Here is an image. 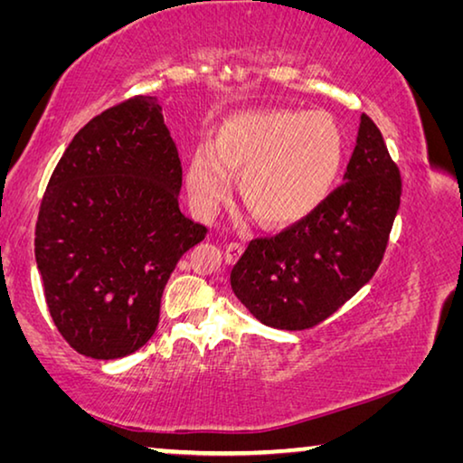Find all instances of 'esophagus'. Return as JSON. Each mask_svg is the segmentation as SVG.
I'll return each instance as SVG.
<instances>
[{
    "label": "esophagus",
    "mask_w": 463,
    "mask_h": 463,
    "mask_svg": "<svg viewBox=\"0 0 463 463\" xmlns=\"http://www.w3.org/2000/svg\"><path fill=\"white\" fill-rule=\"evenodd\" d=\"M242 255V245L241 242H229L224 249V257L229 263H234Z\"/></svg>",
    "instance_id": "1"
}]
</instances>
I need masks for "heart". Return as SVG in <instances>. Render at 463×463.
Wrapping results in <instances>:
<instances>
[{
    "instance_id": "b5f03b06",
    "label": "heart",
    "mask_w": 463,
    "mask_h": 463,
    "mask_svg": "<svg viewBox=\"0 0 463 463\" xmlns=\"http://www.w3.org/2000/svg\"><path fill=\"white\" fill-rule=\"evenodd\" d=\"M345 153L343 132L325 112L234 114L218 127L213 151L200 148L187 167L195 206L214 210L241 175V195L261 222L294 224L331 194Z\"/></svg>"
}]
</instances>
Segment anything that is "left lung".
<instances>
[{
  "label": "left lung",
  "instance_id": "left-lung-1",
  "mask_svg": "<svg viewBox=\"0 0 463 463\" xmlns=\"http://www.w3.org/2000/svg\"><path fill=\"white\" fill-rule=\"evenodd\" d=\"M401 194V171L382 132L362 114L345 184L276 237L250 241L231 271L232 292L268 326L320 325L378 271Z\"/></svg>",
  "mask_w": 463,
  "mask_h": 463
}]
</instances>
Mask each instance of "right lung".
<instances>
[{"label": "right lung", "mask_w": 463, "mask_h": 463, "mask_svg": "<svg viewBox=\"0 0 463 463\" xmlns=\"http://www.w3.org/2000/svg\"><path fill=\"white\" fill-rule=\"evenodd\" d=\"M182 161L159 101L135 96L77 132L43 195L34 255L52 323L85 357L135 354L208 229L179 210Z\"/></svg>", "instance_id": "right-lung-1"}]
</instances>
